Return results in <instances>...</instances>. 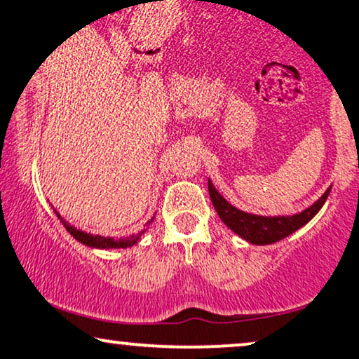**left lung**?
<instances>
[{"label": "left lung", "mask_w": 359, "mask_h": 359, "mask_svg": "<svg viewBox=\"0 0 359 359\" xmlns=\"http://www.w3.org/2000/svg\"><path fill=\"white\" fill-rule=\"evenodd\" d=\"M208 191H210L211 203H213L216 213L233 233H236L238 236L251 243V245L264 246L290 236L309 223L325 205V201L328 200L331 188L326 189L320 200L313 203L306 210H303L302 213L291 216H261L238 210L236 206H233L231 203L221 196L215 184L211 183V180H208Z\"/></svg>", "instance_id": "1"}]
</instances>
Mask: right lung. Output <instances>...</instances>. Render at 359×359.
I'll use <instances>...</instances> for the list:
<instances>
[{
  "label": "right lung",
  "instance_id": "1",
  "mask_svg": "<svg viewBox=\"0 0 359 359\" xmlns=\"http://www.w3.org/2000/svg\"><path fill=\"white\" fill-rule=\"evenodd\" d=\"M55 213L57 216V219L63 223L66 231L72 234L74 240H78L79 243H83V245H86L90 248H98V250H119V248H123V250H125V248L135 246L136 243L141 240V236L146 233V229H148V226L153 223V219H154V216H153V218L148 221V226H146L144 229H141V231H138L136 234H130V236H121V238H111V236H101V234H91V233L81 231V229H76L74 226H72L68 221H65L63 218H61V215L57 213V211H55Z\"/></svg>",
  "mask_w": 359,
  "mask_h": 359
}]
</instances>
